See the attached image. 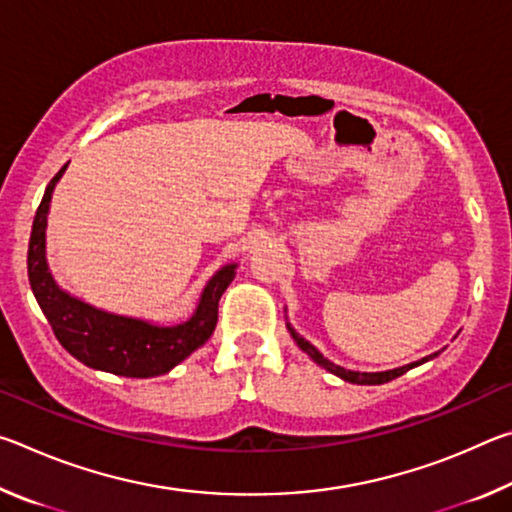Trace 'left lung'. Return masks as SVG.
Returning <instances> with one entry per match:
<instances>
[{
  "mask_svg": "<svg viewBox=\"0 0 512 512\" xmlns=\"http://www.w3.org/2000/svg\"><path fill=\"white\" fill-rule=\"evenodd\" d=\"M287 327H289V332H291V336H293V341L298 343V348H300L302 352H307L309 357L318 363V366H323L325 370H329V372H332V375H336V377L350 381V384H361V386L386 384V381H391V379H395V377L404 375L406 370H411V368H415V366H420V363H424V361L438 357V352H433V354H429V357H424V359H420V361L409 363V366H402V368H395V370H384V372H357V370H345V368H341V366H336V363H332L329 359H325L323 354H320L309 341L302 339V336H300V334L296 332V329H293L289 323H287Z\"/></svg>",
  "mask_w": 512,
  "mask_h": 512,
  "instance_id": "8db88e82",
  "label": "left lung"
}]
</instances>
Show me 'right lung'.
I'll return each instance as SVG.
<instances>
[{"instance_id": "add662e5", "label": "right lung", "mask_w": 512, "mask_h": 512, "mask_svg": "<svg viewBox=\"0 0 512 512\" xmlns=\"http://www.w3.org/2000/svg\"><path fill=\"white\" fill-rule=\"evenodd\" d=\"M67 169H60L45 189L33 219L29 239V282L42 314L47 316L60 345L88 368L121 377H158L176 368L189 354L210 339L219 320V300L235 280L237 264H228L212 275L198 298L192 318L180 325H153L149 320L117 316L69 296L49 273L45 257L47 214L54 187Z\"/></svg>"}]
</instances>
